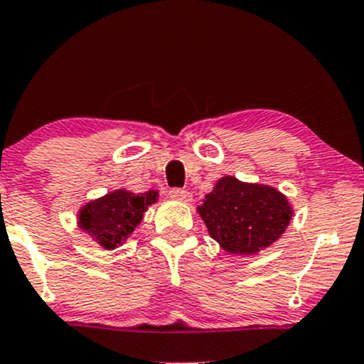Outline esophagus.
<instances>
[{"label":"esophagus","mask_w":364,"mask_h":364,"mask_svg":"<svg viewBox=\"0 0 364 364\" xmlns=\"http://www.w3.org/2000/svg\"><path fill=\"white\" fill-rule=\"evenodd\" d=\"M169 195H171V198L178 200V202H183V203L191 202V193H190V191L181 190V188H174V190L169 191Z\"/></svg>","instance_id":"34e87169"}]
</instances>
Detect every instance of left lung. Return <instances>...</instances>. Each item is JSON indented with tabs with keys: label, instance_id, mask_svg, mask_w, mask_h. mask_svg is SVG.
Masks as SVG:
<instances>
[{
	"label": "left lung",
	"instance_id": "left-lung-1",
	"mask_svg": "<svg viewBox=\"0 0 364 364\" xmlns=\"http://www.w3.org/2000/svg\"><path fill=\"white\" fill-rule=\"evenodd\" d=\"M196 212L224 252L252 257L286 232L294 208L277 188L223 176Z\"/></svg>",
	"mask_w": 364,
	"mask_h": 364
}]
</instances>
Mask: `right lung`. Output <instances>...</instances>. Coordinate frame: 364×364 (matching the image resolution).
Returning <instances> with one entry per match:
<instances>
[{
  "label": "right lung",
  "instance_id": "1",
  "mask_svg": "<svg viewBox=\"0 0 364 364\" xmlns=\"http://www.w3.org/2000/svg\"><path fill=\"white\" fill-rule=\"evenodd\" d=\"M157 200V190L133 193L127 188H116L83 203L77 212V225L104 250H116L127 243L145 212Z\"/></svg>",
  "mask_w": 364,
  "mask_h": 364
}]
</instances>
